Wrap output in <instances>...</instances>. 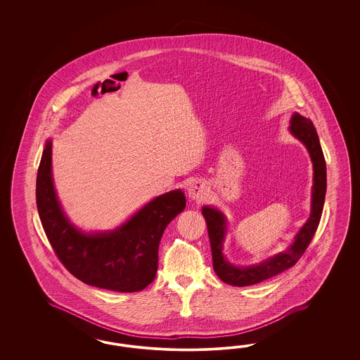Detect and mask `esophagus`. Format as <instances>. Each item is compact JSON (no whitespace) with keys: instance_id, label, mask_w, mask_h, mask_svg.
Segmentation results:
<instances>
[{"instance_id":"1","label":"esophagus","mask_w":360,"mask_h":360,"mask_svg":"<svg viewBox=\"0 0 360 360\" xmlns=\"http://www.w3.org/2000/svg\"><path fill=\"white\" fill-rule=\"evenodd\" d=\"M206 195V188L202 184H193L188 187V196L194 200H202Z\"/></svg>"}]
</instances>
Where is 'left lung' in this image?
Here are the masks:
<instances>
[{
  "label": "left lung",
  "mask_w": 360,
  "mask_h": 360,
  "mask_svg": "<svg viewBox=\"0 0 360 360\" xmlns=\"http://www.w3.org/2000/svg\"><path fill=\"white\" fill-rule=\"evenodd\" d=\"M289 129L292 134L297 137L307 148L313 169V196H311V211L310 218L307 219L304 227L295 235V243L286 250L268 260L259 262L252 266H235L227 262L223 256V240L226 235V218L217 208H202V214L206 219L208 229V238L212 252V264L214 271L218 274L219 278L229 285L235 286H248L255 283H262L271 277H274L283 271L292 268L295 262L301 259L306 248L309 247L313 236L316 235L319 220L322 217V210L326 195V162L323 152L319 143L316 128L311 120L304 116L295 113L290 120Z\"/></svg>",
  "instance_id": "8db88e82"
}]
</instances>
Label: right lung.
<instances>
[{"label":"right lung","mask_w":360,"mask_h":360,"mask_svg":"<svg viewBox=\"0 0 360 360\" xmlns=\"http://www.w3.org/2000/svg\"><path fill=\"white\" fill-rule=\"evenodd\" d=\"M37 207L46 236L65 269L87 285L139 292L152 283L165 229L186 207L181 190L157 196L110 232L83 233L65 218L55 194L51 141L46 142L37 175Z\"/></svg>","instance_id":"add662e5"}]
</instances>
